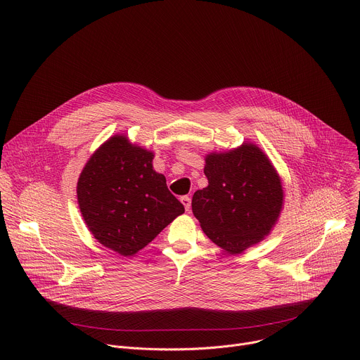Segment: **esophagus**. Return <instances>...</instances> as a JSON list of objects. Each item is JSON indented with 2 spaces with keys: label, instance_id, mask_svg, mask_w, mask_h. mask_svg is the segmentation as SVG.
Wrapping results in <instances>:
<instances>
[{
  "label": "esophagus",
  "instance_id": "esophagus-1",
  "mask_svg": "<svg viewBox=\"0 0 360 360\" xmlns=\"http://www.w3.org/2000/svg\"><path fill=\"white\" fill-rule=\"evenodd\" d=\"M181 202H182V205H184L186 211L191 210V198H189V196H182V198H181Z\"/></svg>",
  "mask_w": 360,
  "mask_h": 360
}]
</instances>
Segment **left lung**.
<instances>
[{
  "instance_id": "obj_1",
  "label": "left lung",
  "mask_w": 360,
  "mask_h": 360,
  "mask_svg": "<svg viewBox=\"0 0 360 360\" xmlns=\"http://www.w3.org/2000/svg\"><path fill=\"white\" fill-rule=\"evenodd\" d=\"M208 186L192 196V212L214 243L236 255L261 242L276 224L283 189L259 146H242L205 158Z\"/></svg>"
}]
</instances>
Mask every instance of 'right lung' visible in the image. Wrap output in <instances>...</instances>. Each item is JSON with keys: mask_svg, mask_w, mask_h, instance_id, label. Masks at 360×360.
I'll use <instances>...</instances> for the list:
<instances>
[{"mask_svg": "<svg viewBox=\"0 0 360 360\" xmlns=\"http://www.w3.org/2000/svg\"><path fill=\"white\" fill-rule=\"evenodd\" d=\"M152 160L150 150L114 135L94 152L78 179L77 196L88 229L122 256L135 255L185 212Z\"/></svg>", "mask_w": 360, "mask_h": 360, "instance_id": "1", "label": "right lung"}]
</instances>
